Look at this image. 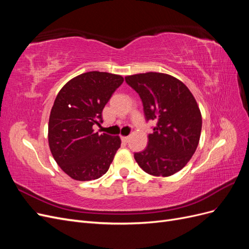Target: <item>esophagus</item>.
I'll list each match as a JSON object with an SVG mask.
<instances>
[{
	"label": "esophagus",
	"instance_id": "obj_1",
	"mask_svg": "<svg viewBox=\"0 0 249 249\" xmlns=\"http://www.w3.org/2000/svg\"><path fill=\"white\" fill-rule=\"evenodd\" d=\"M122 141H123V143H127V141H129V137L127 136L122 137Z\"/></svg>",
	"mask_w": 249,
	"mask_h": 249
}]
</instances>
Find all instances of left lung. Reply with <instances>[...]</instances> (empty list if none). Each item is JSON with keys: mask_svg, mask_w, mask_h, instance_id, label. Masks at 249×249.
<instances>
[{"mask_svg": "<svg viewBox=\"0 0 249 249\" xmlns=\"http://www.w3.org/2000/svg\"><path fill=\"white\" fill-rule=\"evenodd\" d=\"M124 79L139 94L146 122L157 123L146 148L135 153V160L148 175H175L198 145L201 114L196 101L183 82L166 73H138Z\"/></svg>", "mask_w": 249, "mask_h": 249, "instance_id": "8db88e82", "label": "left lung"}]
</instances>
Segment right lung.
Segmentation results:
<instances>
[{
	"label": "right lung",
	"instance_id": "1",
	"mask_svg": "<svg viewBox=\"0 0 249 249\" xmlns=\"http://www.w3.org/2000/svg\"><path fill=\"white\" fill-rule=\"evenodd\" d=\"M123 82L118 74L88 71L67 82L57 94L49 120V145L71 178L91 180L108 171L122 141L95 133L93 125L103 123L105 105Z\"/></svg>",
	"mask_w": 249,
	"mask_h": 249
}]
</instances>
